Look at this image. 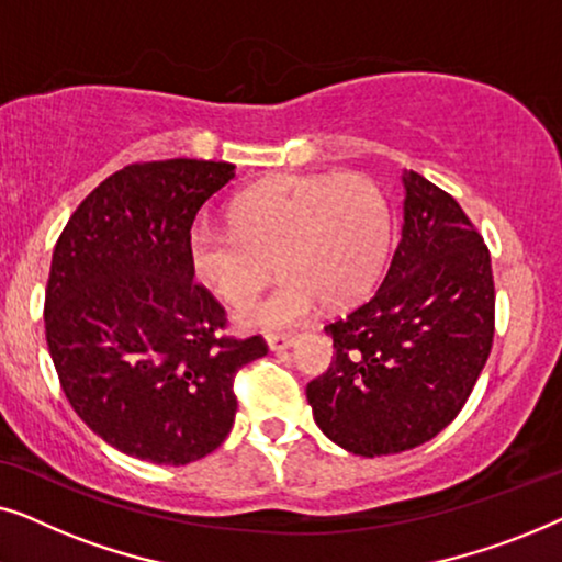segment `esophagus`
I'll return each instance as SVG.
<instances>
[{"mask_svg": "<svg viewBox=\"0 0 562 562\" xmlns=\"http://www.w3.org/2000/svg\"><path fill=\"white\" fill-rule=\"evenodd\" d=\"M266 342L271 350H289L291 345L296 342V337L294 335H268Z\"/></svg>", "mask_w": 562, "mask_h": 562, "instance_id": "1", "label": "esophagus"}]
</instances>
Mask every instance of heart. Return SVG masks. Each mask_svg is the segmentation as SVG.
Wrapping results in <instances>:
<instances>
[{
  "label": "heart",
  "mask_w": 562,
  "mask_h": 562,
  "mask_svg": "<svg viewBox=\"0 0 562 562\" xmlns=\"http://www.w3.org/2000/svg\"><path fill=\"white\" fill-rule=\"evenodd\" d=\"M391 214L383 191L363 173L281 176L243 191L233 225L191 227V271L214 296L245 304L283 273L263 302L237 312L245 329L291 327L322 299L342 306L366 296L389 252Z\"/></svg>",
  "instance_id": "1"
}]
</instances>
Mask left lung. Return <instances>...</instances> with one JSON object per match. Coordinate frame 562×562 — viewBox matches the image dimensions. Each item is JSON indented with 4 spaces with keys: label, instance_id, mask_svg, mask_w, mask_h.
Returning <instances> with one entry per match:
<instances>
[{
    "label": "left lung",
    "instance_id": "8db88e82",
    "mask_svg": "<svg viewBox=\"0 0 562 562\" xmlns=\"http://www.w3.org/2000/svg\"><path fill=\"white\" fill-rule=\"evenodd\" d=\"M402 237L375 294L325 327L335 358L306 386L314 422L363 458L440 435L494 342L491 256L448 191L404 171Z\"/></svg>",
    "mask_w": 562,
    "mask_h": 562
}]
</instances>
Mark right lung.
Returning <instances> with one entry per match:
<instances>
[{"instance_id": "right-lung-1", "label": "right lung", "mask_w": 562, "mask_h": 562, "mask_svg": "<svg viewBox=\"0 0 562 562\" xmlns=\"http://www.w3.org/2000/svg\"><path fill=\"white\" fill-rule=\"evenodd\" d=\"M233 179L225 160L133 164L83 199L53 250V366L83 425L125 456L187 465L217 450L235 373L268 352L258 335H222L225 310L189 263L196 212Z\"/></svg>"}]
</instances>
